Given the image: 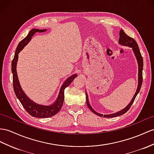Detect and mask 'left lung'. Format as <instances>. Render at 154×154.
<instances>
[{
  "instance_id": "8db88e82",
  "label": "left lung",
  "mask_w": 154,
  "mask_h": 154,
  "mask_svg": "<svg viewBox=\"0 0 154 154\" xmlns=\"http://www.w3.org/2000/svg\"><path fill=\"white\" fill-rule=\"evenodd\" d=\"M118 43L122 45V46H127V47H130L132 48L133 53L134 54V56L137 59V63H138V86L137 88V91L134 93V95L133 97L132 100H131V102L128 104L125 108H123L122 110L118 111L116 113L114 114H99L98 112H97L93 108L91 107V106L90 105L89 102V99H88V96L87 94V92H85V95H86V103H87V105L88 108L90 110L93 112L95 114L100 116V117H103L104 118H114L116 117V116H121L123 114H125V112L129 110L130 107L132 105V104L133 103L134 99H135L137 95H138V93H139L140 89L141 88V85L142 84V70H143V59H142V57L141 55V54L140 52V50L138 48V44L136 42V41L134 40L133 38L127 35L125 33V32L123 31L122 29L120 30L119 31V38Z\"/></svg>"
}]
</instances>
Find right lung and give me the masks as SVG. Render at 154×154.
I'll list each match as a JSON object with an SVG mask.
<instances>
[{
    "label": "right lung",
    "mask_w": 154,
    "mask_h": 154,
    "mask_svg": "<svg viewBox=\"0 0 154 154\" xmlns=\"http://www.w3.org/2000/svg\"><path fill=\"white\" fill-rule=\"evenodd\" d=\"M47 31L46 29H32L31 31H30L27 36L25 38L22 40L19 43L18 46L16 48V52H15L14 57L12 62V72L13 74V87L14 92L16 93V95L17 97L19 100L20 101L23 108L28 113L32 116V117L40 118H50L51 116H54L61 109L63 101H64L65 95L64 91L66 88L72 83V82L76 77H77L76 74H74L72 76L69 77L67 79L63 82V85L60 88L59 95L57 96V99L51 104L45 105V104H38L35 101H33L29 97L25 94V93L22 89L21 86L20 85V82L17 77V73L16 70L17 63L18 60V54L23 50L24 47L27 45L30 41H31L32 36L35 35L36 32H44Z\"/></svg>",
    "instance_id": "add662e5"
}]
</instances>
